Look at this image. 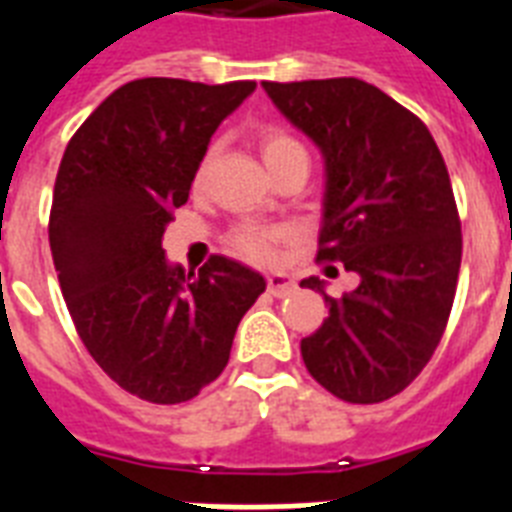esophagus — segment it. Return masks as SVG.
I'll return each instance as SVG.
<instances>
[{"instance_id":"esophagus-1","label":"esophagus","mask_w":512,"mask_h":512,"mask_svg":"<svg viewBox=\"0 0 512 512\" xmlns=\"http://www.w3.org/2000/svg\"><path fill=\"white\" fill-rule=\"evenodd\" d=\"M265 284H268V292H271L273 297H284L297 289L295 279H289L287 273H268V276H265Z\"/></svg>"}]
</instances>
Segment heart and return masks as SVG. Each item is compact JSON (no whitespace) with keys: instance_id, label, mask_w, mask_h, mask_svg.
<instances>
[{"instance_id":"b5f03b06","label":"heart","mask_w":512,"mask_h":512,"mask_svg":"<svg viewBox=\"0 0 512 512\" xmlns=\"http://www.w3.org/2000/svg\"><path fill=\"white\" fill-rule=\"evenodd\" d=\"M297 148L303 146L284 130L263 132V140H260V151H263L265 164L289 154V151H297ZM281 239H284V231H281V228H265V225H239V228L228 236L233 252L241 257H247L252 263H271L273 257H276V244H279Z\"/></svg>"}]
</instances>
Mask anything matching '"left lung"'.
Wrapping results in <instances>:
<instances>
[{"instance_id":"obj_1","label":"left lung","mask_w":512,"mask_h":512,"mask_svg":"<svg viewBox=\"0 0 512 512\" xmlns=\"http://www.w3.org/2000/svg\"><path fill=\"white\" fill-rule=\"evenodd\" d=\"M263 87L324 154L316 260L361 279L337 300L316 276L300 281L329 305L300 342L303 361L348 404L388 401L425 369L457 292L462 231L444 156L412 111L361 79Z\"/></svg>"}]
</instances>
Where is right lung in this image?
Masks as SVG:
<instances>
[{
  "label": "right lung",
  "mask_w": 512,
  "mask_h": 512,
  "mask_svg": "<svg viewBox=\"0 0 512 512\" xmlns=\"http://www.w3.org/2000/svg\"><path fill=\"white\" fill-rule=\"evenodd\" d=\"M255 82L148 76L114 90L68 140L50 249L84 348L151 404H180L220 377L241 316L265 292L247 265L212 255L188 273L164 257L209 138Z\"/></svg>",
  "instance_id": "obj_1"
}]
</instances>
